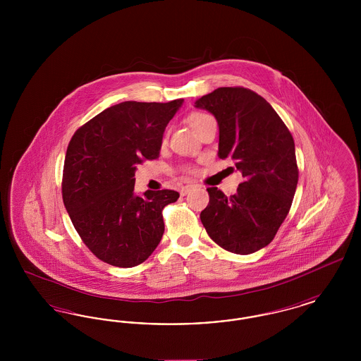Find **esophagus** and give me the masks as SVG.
Returning a JSON list of instances; mask_svg holds the SVG:
<instances>
[{"label": "esophagus", "instance_id": "34e87169", "mask_svg": "<svg viewBox=\"0 0 361 361\" xmlns=\"http://www.w3.org/2000/svg\"><path fill=\"white\" fill-rule=\"evenodd\" d=\"M193 189V185H185V187H183V188L180 189V195L181 196H185L187 193H189V190H192Z\"/></svg>", "mask_w": 361, "mask_h": 361}]
</instances>
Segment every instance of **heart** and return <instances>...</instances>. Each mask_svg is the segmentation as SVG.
Instances as JSON below:
<instances>
[{
	"instance_id": "obj_1",
	"label": "heart",
	"mask_w": 361,
	"mask_h": 361,
	"mask_svg": "<svg viewBox=\"0 0 361 361\" xmlns=\"http://www.w3.org/2000/svg\"><path fill=\"white\" fill-rule=\"evenodd\" d=\"M211 116H208L206 114H202V112H195V114H192V115H189L188 116V123L189 126L193 128V131L197 134V131H199V128L202 127V124L204 123V121H208Z\"/></svg>"
}]
</instances>
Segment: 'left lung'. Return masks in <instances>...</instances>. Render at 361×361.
I'll return each instance as SVG.
<instances>
[{
  "label": "left lung",
  "mask_w": 361,
  "mask_h": 361,
  "mask_svg": "<svg viewBox=\"0 0 361 361\" xmlns=\"http://www.w3.org/2000/svg\"><path fill=\"white\" fill-rule=\"evenodd\" d=\"M195 106L211 112L219 126V158L242 173L237 193L207 188L209 203L200 219L209 238L224 250L250 255L269 245L290 212L298 185L295 143L272 105L256 92L218 87Z\"/></svg>",
  "instance_id": "left-lung-1"
}]
</instances>
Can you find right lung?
<instances>
[{
	"instance_id": "obj_1",
	"label": "right lung",
	"mask_w": 361,
	"mask_h": 361,
	"mask_svg": "<svg viewBox=\"0 0 361 361\" xmlns=\"http://www.w3.org/2000/svg\"><path fill=\"white\" fill-rule=\"evenodd\" d=\"M184 103L124 102L106 108L70 139L62 197L74 228L104 262L133 268L146 261L162 238L164 207L172 189L134 192L135 169L159 155L164 131Z\"/></svg>"
}]
</instances>
